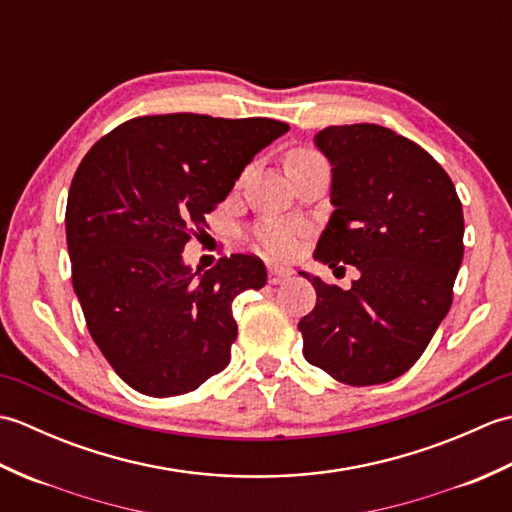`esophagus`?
<instances>
[{"instance_id":"esophagus-1","label":"esophagus","mask_w":512,"mask_h":512,"mask_svg":"<svg viewBox=\"0 0 512 512\" xmlns=\"http://www.w3.org/2000/svg\"><path fill=\"white\" fill-rule=\"evenodd\" d=\"M292 275L290 268H284V266H268V281L273 286L281 284V281H286L288 277Z\"/></svg>"}]
</instances>
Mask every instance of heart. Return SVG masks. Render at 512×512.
I'll return each mask as SVG.
<instances>
[{
    "instance_id": "b5f03b06",
    "label": "heart",
    "mask_w": 512,
    "mask_h": 512,
    "mask_svg": "<svg viewBox=\"0 0 512 512\" xmlns=\"http://www.w3.org/2000/svg\"><path fill=\"white\" fill-rule=\"evenodd\" d=\"M314 158H319L317 154H314V151L297 149V151H292V154H288L286 167L292 165V162H303V160H314ZM255 242L268 255L288 257V255L295 253V248H297L299 228L295 224H290V222L268 220V222L259 224L255 228Z\"/></svg>"
}]
</instances>
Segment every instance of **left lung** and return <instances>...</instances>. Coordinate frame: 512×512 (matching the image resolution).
Here are the masks:
<instances>
[{
  "label": "left lung",
  "mask_w": 512,
  "mask_h": 512,
  "mask_svg": "<svg viewBox=\"0 0 512 512\" xmlns=\"http://www.w3.org/2000/svg\"><path fill=\"white\" fill-rule=\"evenodd\" d=\"M332 165L334 211L314 259L356 266L350 290L301 273L317 306L299 321L303 356L345 385L402 376L447 317L464 255V215L451 178L427 151L374 123L314 136Z\"/></svg>",
  "instance_id": "obj_1"
}]
</instances>
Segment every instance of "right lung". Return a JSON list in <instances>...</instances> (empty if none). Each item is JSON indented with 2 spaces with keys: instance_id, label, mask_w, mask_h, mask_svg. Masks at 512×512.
Returning a JSON list of instances; mask_svg holds the SVG:
<instances>
[{
  "instance_id": "obj_1",
  "label": "right lung",
  "mask_w": 512,
  "mask_h": 512,
  "mask_svg": "<svg viewBox=\"0 0 512 512\" xmlns=\"http://www.w3.org/2000/svg\"><path fill=\"white\" fill-rule=\"evenodd\" d=\"M288 129L273 118L140 116L81 160L65 209L72 286L94 343L140 394H187L231 361L233 299L262 288L266 266L231 255L200 273L182 250Z\"/></svg>"
}]
</instances>
